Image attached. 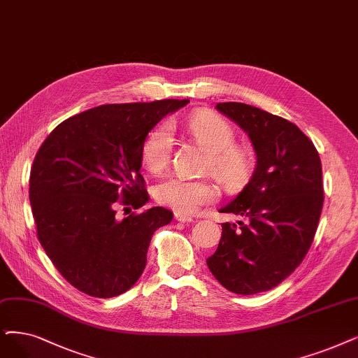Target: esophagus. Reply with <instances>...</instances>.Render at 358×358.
Here are the masks:
<instances>
[{"mask_svg":"<svg viewBox=\"0 0 358 358\" xmlns=\"http://www.w3.org/2000/svg\"><path fill=\"white\" fill-rule=\"evenodd\" d=\"M175 219L178 222H182V223H187V222H192L194 220L191 216H187V214H182V213H176L175 214Z\"/></svg>","mask_w":358,"mask_h":358,"instance_id":"1","label":"esophagus"}]
</instances>
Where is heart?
<instances>
[{
    "instance_id": "obj_1",
    "label": "heart",
    "mask_w": 358,
    "mask_h": 358,
    "mask_svg": "<svg viewBox=\"0 0 358 358\" xmlns=\"http://www.w3.org/2000/svg\"><path fill=\"white\" fill-rule=\"evenodd\" d=\"M189 135L208 151L206 169L211 170L227 185H236L250 173L252 157L248 147L236 144L235 129L226 119L211 111H196L185 122ZM173 131L169 123H162L148 134L142 144V163L160 173L171 159ZM157 201L170 206L178 213L191 214L199 207L217 199L216 185L208 179H191L182 175H170L157 183L154 189Z\"/></svg>"
}]
</instances>
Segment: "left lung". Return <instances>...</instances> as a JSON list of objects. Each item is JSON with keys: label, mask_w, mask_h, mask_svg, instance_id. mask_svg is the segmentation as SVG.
<instances>
[{"label": "left lung", "mask_w": 358, "mask_h": 358, "mask_svg": "<svg viewBox=\"0 0 358 358\" xmlns=\"http://www.w3.org/2000/svg\"><path fill=\"white\" fill-rule=\"evenodd\" d=\"M216 107L248 132L257 166L247 187L219 210L242 220L222 223L207 266L226 289L252 295L278 287L307 255L324 199L322 162L292 122L242 103Z\"/></svg>", "instance_id": "obj_1"}]
</instances>
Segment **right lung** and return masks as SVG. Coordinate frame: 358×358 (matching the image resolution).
Returning a JSON list of instances; mask_svg holds the SVG:
<instances>
[{
	"mask_svg": "<svg viewBox=\"0 0 358 358\" xmlns=\"http://www.w3.org/2000/svg\"><path fill=\"white\" fill-rule=\"evenodd\" d=\"M189 99L106 104L62 122L39 147L29 199L42 248L83 294L111 298L134 287L157 229L173 219L148 201L142 144L166 114ZM133 212L123 221L117 208Z\"/></svg>",
	"mask_w": 358,
	"mask_h": 358,
	"instance_id": "obj_1",
	"label": "right lung"
}]
</instances>
